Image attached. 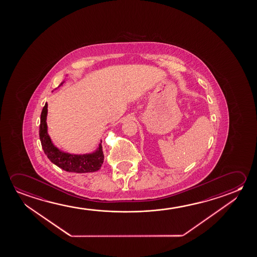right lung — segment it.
Segmentation results:
<instances>
[{"mask_svg": "<svg viewBox=\"0 0 257 257\" xmlns=\"http://www.w3.org/2000/svg\"><path fill=\"white\" fill-rule=\"evenodd\" d=\"M63 83H60V85ZM48 104L45 103L41 114V122H40L39 136L40 141L44 153L51 162L59 166V168L70 173H92L99 170L102 166L104 161L101 143H99L98 150L91 154L74 155L66 153L59 150L57 147L53 145L52 140L48 135L47 117Z\"/></svg>", "mask_w": 257, "mask_h": 257, "instance_id": "obj_1", "label": "right lung"}]
</instances>
